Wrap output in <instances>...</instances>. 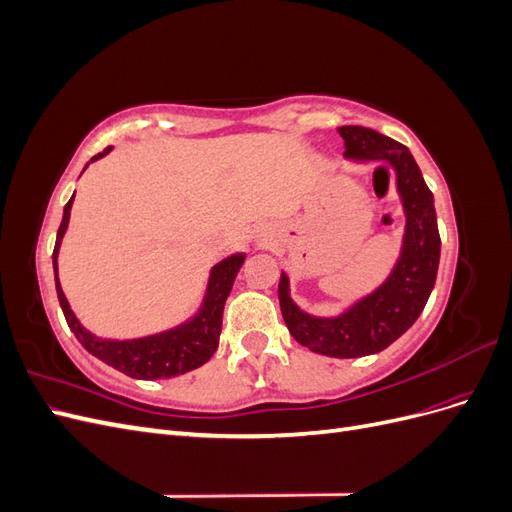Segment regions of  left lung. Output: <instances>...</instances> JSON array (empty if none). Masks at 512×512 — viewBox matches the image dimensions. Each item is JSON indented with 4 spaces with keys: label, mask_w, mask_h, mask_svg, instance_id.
I'll return each mask as SVG.
<instances>
[{
    "label": "left lung",
    "mask_w": 512,
    "mask_h": 512,
    "mask_svg": "<svg viewBox=\"0 0 512 512\" xmlns=\"http://www.w3.org/2000/svg\"><path fill=\"white\" fill-rule=\"evenodd\" d=\"M337 132L344 138V156L348 160L378 162V168L386 166L395 173L406 213L401 254L391 275L374 292L333 318L303 312L290 299L286 273L280 277L277 294L286 327L301 346L335 359H356L389 348L421 316L436 284L440 232L433 194L406 145L363 126H342Z\"/></svg>",
    "instance_id": "1"
}]
</instances>
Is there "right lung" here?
<instances>
[{
  "label": "right lung",
  "instance_id": "right-lung-1",
  "mask_svg": "<svg viewBox=\"0 0 512 512\" xmlns=\"http://www.w3.org/2000/svg\"><path fill=\"white\" fill-rule=\"evenodd\" d=\"M108 151H111V147H106L102 153H98V156L91 158V162L104 158ZM72 200L74 196L64 207V220H61L57 230V241L53 250V269H55V288H57L59 305L64 309L70 331L83 344V348L89 354L98 356V359L104 361L106 365L121 371V374L138 378V380L175 378L185 374V371H192L200 365H205L213 356V352L218 350L224 303L232 290V284H235V277L243 265L245 254H232L211 269L203 305H200L198 312L188 322H183L170 331L156 333L149 337L123 339V342H119V339H102V337H96L94 333H89L79 322V318L74 316L57 277V254H59L61 239H64L68 222H70Z\"/></svg>",
  "mask_w": 512,
  "mask_h": 512
}]
</instances>
